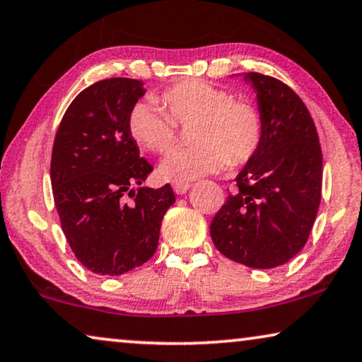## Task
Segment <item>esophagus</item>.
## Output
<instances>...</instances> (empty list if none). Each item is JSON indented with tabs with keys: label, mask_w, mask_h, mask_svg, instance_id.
Instances as JSON below:
<instances>
[{
	"label": "esophagus",
	"mask_w": 362,
	"mask_h": 362,
	"mask_svg": "<svg viewBox=\"0 0 362 362\" xmlns=\"http://www.w3.org/2000/svg\"><path fill=\"white\" fill-rule=\"evenodd\" d=\"M191 185L189 182H185V181H180V182H173V189H175L176 194H186L187 189H189Z\"/></svg>",
	"instance_id": "esophagus-1"
}]
</instances>
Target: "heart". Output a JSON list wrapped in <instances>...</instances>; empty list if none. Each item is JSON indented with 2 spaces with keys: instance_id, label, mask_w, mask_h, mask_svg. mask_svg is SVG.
<instances>
[{
  "instance_id": "1",
  "label": "heart",
  "mask_w": 362,
  "mask_h": 362,
  "mask_svg": "<svg viewBox=\"0 0 362 362\" xmlns=\"http://www.w3.org/2000/svg\"><path fill=\"white\" fill-rule=\"evenodd\" d=\"M167 111L151 103H137L127 117L129 135L139 146L166 153L177 140V125L192 127L196 146L175 150L160 165L161 177L191 181L230 166H242L258 153L263 117L246 99L204 80H185L160 94Z\"/></svg>"
}]
</instances>
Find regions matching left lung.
I'll return each instance as SVG.
<instances>
[{
  "label": "left lung",
  "instance_id": "left-lung-1",
  "mask_svg": "<svg viewBox=\"0 0 362 362\" xmlns=\"http://www.w3.org/2000/svg\"><path fill=\"white\" fill-rule=\"evenodd\" d=\"M263 140L235 177L211 223L216 248L255 269L281 266L303 248L322 199V148L305 104L286 83L251 71Z\"/></svg>",
  "mask_w": 362,
  "mask_h": 362
}]
</instances>
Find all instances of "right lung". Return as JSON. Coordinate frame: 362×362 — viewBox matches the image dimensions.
Listing matches in <instances>:
<instances>
[{
  "label": "right lung",
  "instance_id": "obj_1",
  "mask_svg": "<svg viewBox=\"0 0 362 362\" xmlns=\"http://www.w3.org/2000/svg\"><path fill=\"white\" fill-rule=\"evenodd\" d=\"M144 94V83L132 78L94 83L73 99L55 135V207L71 251L94 274L119 276L146 263L175 204L170 185L134 191L153 171L127 130L130 109Z\"/></svg>",
  "mask_w": 362,
  "mask_h": 362
}]
</instances>
